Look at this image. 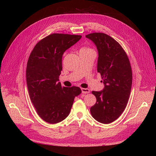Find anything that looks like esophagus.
Segmentation results:
<instances>
[{
  "label": "esophagus",
  "mask_w": 156,
  "mask_h": 156,
  "mask_svg": "<svg viewBox=\"0 0 156 156\" xmlns=\"http://www.w3.org/2000/svg\"><path fill=\"white\" fill-rule=\"evenodd\" d=\"M81 90L83 94H88L90 92L88 88H81Z\"/></svg>",
  "instance_id": "esophagus-1"
}]
</instances>
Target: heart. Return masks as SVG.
Returning a JSON list of instances; mask_svg holds the SVG:
<instances>
[{"label": "heart", "mask_w": 156, "mask_h": 156, "mask_svg": "<svg viewBox=\"0 0 156 156\" xmlns=\"http://www.w3.org/2000/svg\"><path fill=\"white\" fill-rule=\"evenodd\" d=\"M91 51V49L88 48H85V47H84V48H82L81 49L79 53H82V52H87V51Z\"/></svg>", "instance_id": "1"}]
</instances>
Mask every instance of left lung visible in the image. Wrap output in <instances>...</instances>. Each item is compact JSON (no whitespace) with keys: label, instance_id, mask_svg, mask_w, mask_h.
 I'll return each instance as SVG.
<instances>
[{"label":"left lung","instance_id":"obj_1","mask_svg":"<svg viewBox=\"0 0 156 156\" xmlns=\"http://www.w3.org/2000/svg\"><path fill=\"white\" fill-rule=\"evenodd\" d=\"M86 37L97 48V70L104 84L102 90L92 92L96 103L90 112L98 122L109 124L122 115L129 100L132 84L129 60L121 45L108 35L96 32Z\"/></svg>","mask_w":156,"mask_h":156}]
</instances>
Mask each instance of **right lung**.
Segmentation results:
<instances>
[{"label": "right lung", "instance_id": "obj_1", "mask_svg": "<svg viewBox=\"0 0 156 156\" xmlns=\"http://www.w3.org/2000/svg\"><path fill=\"white\" fill-rule=\"evenodd\" d=\"M81 37L50 34L35 45L28 60L26 79L30 100L41 119L49 124L64 120L74 98L82 92L79 87H64L58 82L64 53Z\"/></svg>", "mask_w": 156, "mask_h": 156}]
</instances>
